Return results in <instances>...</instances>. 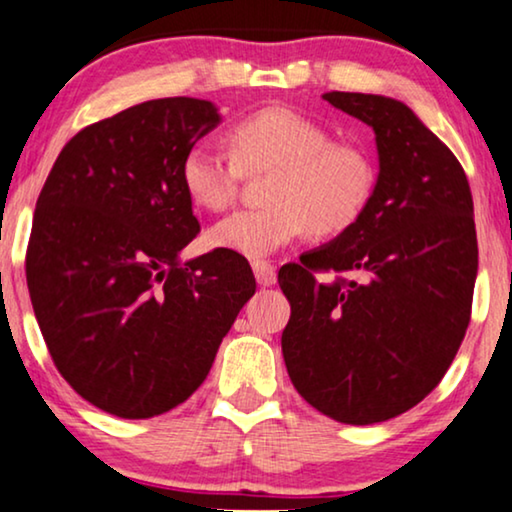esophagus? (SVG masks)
I'll use <instances>...</instances> for the list:
<instances>
[{
  "label": "esophagus",
  "instance_id": "esophagus-1",
  "mask_svg": "<svg viewBox=\"0 0 512 512\" xmlns=\"http://www.w3.org/2000/svg\"><path fill=\"white\" fill-rule=\"evenodd\" d=\"M252 271H255L257 283L264 285V288H267V285H274V283H276V278H278L274 264H271V262H264V260H260V262H252Z\"/></svg>",
  "mask_w": 512,
  "mask_h": 512
}]
</instances>
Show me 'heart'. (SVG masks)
<instances>
[{
	"label": "heart",
	"instance_id": "obj_1",
	"mask_svg": "<svg viewBox=\"0 0 512 512\" xmlns=\"http://www.w3.org/2000/svg\"><path fill=\"white\" fill-rule=\"evenodd\" d=\"M231 152L208 142L182 159V185L196 206L224 210L234 203L243 175L271 173L267 208L236 210L213 224L208 243L260 260L313 229L337 236L363 215L374 170L358 147L332 142L316 121L290 107H267L231 126Z\"/></svg>",
	"mask_w": 512,
	"mask_h": 512
}]
</instances>
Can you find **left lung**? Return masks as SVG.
Masks as SVG:
<instances>
[{
  "label": "left lung",
  "mask_w": 512,
  "mask_h": 512,
  "mask_svg": "<svg viewBox=\"0 0 512 512\" xmlns=\"http://www.w3.org/2000/svg\"><path fill=\"white\" fill-rule=\"evenodd\" d=\"M323 98L372 126L379 175L351 229L278 271L290 302L281 346L306 403L367 426L421 403L459 351L478 276L473 196L456 156L405 102Z\"/></svg>",
  "instance_id": "1"
}]
</instances>
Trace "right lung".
I'll return each mask as SVG.
<instances>
[{
	"label": "right lung",
	"mask_w": 512,
	"mask_h": 512,
	"mask_svg": "<svg viewBox=\"0 0 512 512\" xmlns=\"http://www.w3.org/2000/svg\"><path fill=\"white\" fill-rule=\"evenodd\" d=\"M217 124L210 100L140 102L74 135L37 199L25 257L34 316L67 384L114 417L185 403L255 295L241 255L180 262L201 231L182 159Z\"/></svg>",
	"instance_id": "right-lung-1"
}]
</instances>
